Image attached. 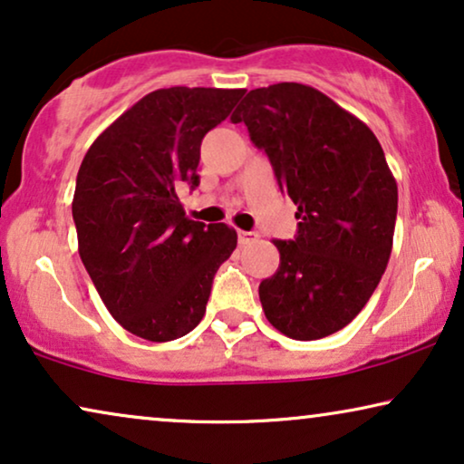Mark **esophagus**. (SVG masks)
Segmentation results:
<instances>
[{"label": "esophagus", "mask_w": 464, "mask_h": 464, "mask_svg": "<svg viewBox=\"0 0 464 464\" xmlns=\"http://www.w3.org/2000/svg\"><path fill=\"white\" fill-rule=\"evenodd\" d=\"M257 238V232H246V230H238V243L240 245H246V243H253V240Z\"/></svg>", "instance_id": "1"}]
</instances>
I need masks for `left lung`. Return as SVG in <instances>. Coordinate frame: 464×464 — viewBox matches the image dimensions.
<instances>
[{"label":"left lung","mask_w":464,"mask_h":464,"mask_svg":"<svg viewBox=\"0 0 464 464\" xmlns=\"http://www.w3.org/2000/svg\"><path fill=\"white\" fill-rule=\"evenodd\" d=\"M230 120L266 151L300 219L294 240H275L281 264L259 283L266 319L294 340L340 332L372 297L392 249L397 181L376 135L295 82L246 92Z\"/></svg>","instance_id":"8db88e82"}]
</instances>
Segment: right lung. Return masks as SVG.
Masks as SVG:
<instances>
[{"instance_id": "add662e5", "label": "right lung", "mask_w": 464, "mask_h": 464, "mask_svg": "<svg viewBox=\"0 0 464 464\" xmlns=\"http://www.w3.org/2000/svg\"><path fill=\"white\" fill-rule=\"evenodd\" d=\"M243 88H160L94 139L72 213L82 264L126 332L169 342L205 316L213 276L237 249L226 224L186 218L177 188L198 186L200 143Z\"/></svg>"}]
</instances>
